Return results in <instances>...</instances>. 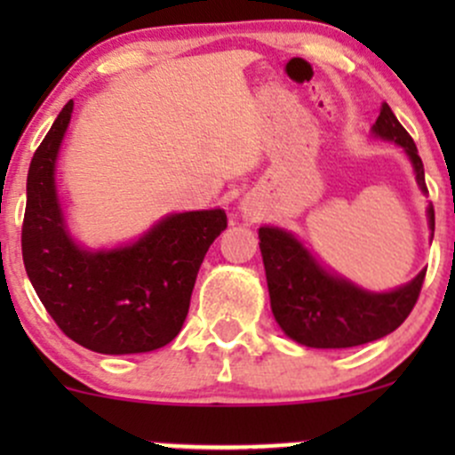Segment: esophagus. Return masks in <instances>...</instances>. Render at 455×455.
I'll return each mask as SVG.
<instances>
[{"label": "esophagus", "mask_w": 455, "mask_h": 455, "mask_svg": "<svg viewBox=\"0 0 455 455\" xmlns=\"http://www.w3.org/2000/svg\"><path fill=\"white\" fill-rule=\"evenodd\" d=\"M244 213H249V209H244Z\"/></svg>", "instance_id": "34e87169"}]
</instances>
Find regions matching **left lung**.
Listing matches in <instances>:
<instances>
[{
    "instance_id": "obj_1",
    "label": "left lung",
    "mask_w": 455,
    "mask_h": 455,
    "mask_svg": "<svg viewBox=\"0 0 455 455\" xmlns=\"http://www.w3.org/2000/svg\"><path fill=\"white\" fill-rule=\"evenodd\" d=\"M374 134L407 151L416 180L427 194L419 149L387 103L380 108ZM427 213L434 231V206ZM259 249L275 319L288 337L308 347H355L394 332L414 310L427 273L423 270L398 291L368 292L325 273L308 251L282 228L261 227Z\"/></svg>"
}]
</instances>
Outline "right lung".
I'll use <instances>...</instances> for the list:
<instances>
[{
	"instance_id": "1",
	"label": "right lung",
	"mask_w": 455,
	"mask_h": 455,
	"mask_svg": "<svg viewBox=\"0 0 455 455\" xmlns=\"http://www.w3.org/2000/svg\"><path fill=\"white\" fill-rule=\"evenodd\" d=\"M75 103L68 100L28 169L21 253L41 304L66 337L100 355L167 346L189 313L206 251L227 228L222 209L176 213L136 244L81 251L63 227L54 163Z\"/></svg>"
}]
</instances>
